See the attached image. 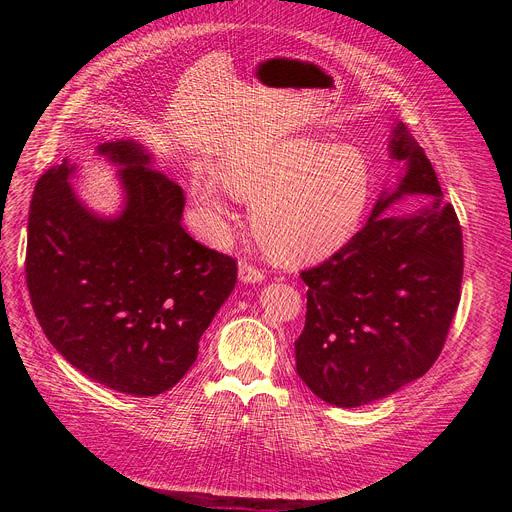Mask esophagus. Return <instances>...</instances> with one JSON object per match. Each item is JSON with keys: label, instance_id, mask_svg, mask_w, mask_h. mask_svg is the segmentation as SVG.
Returning <instances> with one entry per match:
<instances>
[{"label": "esophagus", "instance_id": "obj_1", "mask_svg": "<svg viewBox=\"0 0 512 512\" xmlns=\"http://www.w3.org/2000/svg\"><path fill=\"white\" fill-rule=\"evenodd\" d=\"M238 274H240V280L247 282V284H255V282H261L265 278L261 267H257V265L249 263V261H240Z\"/></svg>", "mask_w": 512, "mask_h": 512}]
</instances>
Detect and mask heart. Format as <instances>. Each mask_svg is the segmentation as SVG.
<instances>
[{
	"mask_svg": "<svg viewBox=\"0 0 512 512\" xmlns=\"http://www.w3.org/2000/svg\"><path fill=\"white\" fill-rule=\"evenodd\" d=\"M226 191L251 203L257 236L288 261L324 259L361 228L373 193L367 157L353 145L299 137L220 166ZM197 195L215 213L226 205L209 178Z\"/></svg>",
	"mask_w": 512,
	"mask_h": 512,
	"instance_id": "1",
	"label": "heart"
}]
</instances>
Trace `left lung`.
Here are the masks:
<instances>
[{"instance_id":"8db88e82","label":"left lung","mask_w":512,"mask_h":512,"mask_svg":"<svg viewBox=\"0 0 512 512\" xmlns=\"http://www.w3.org/2000/svg\"><path fill=\"white\" fill-rule=\"evenodd\" d=\"M392 155L409 170L369 222L324 263L301 272L305 328L297 373L315 396L361 407L421 378L440 357L461 301L463 232L432 161L396 126ZM409 192L432 194L411 219L379 213Z\"/></svg>"}]
</instances>
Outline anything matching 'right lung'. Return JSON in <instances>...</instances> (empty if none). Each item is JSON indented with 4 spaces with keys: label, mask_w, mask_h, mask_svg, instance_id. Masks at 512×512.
Masks as SVG:
<instances>
[{
    "label": "right lung",
    "mask_w": 512,
    "mask_h": 512,
    "mask_svg": "<svg viewBox=\"0 0 512 512\" xmlns=\"http://www.w3.org/2000/svg\"><path fill=\"white\" fill-rule=\"evenodd\" d=\"M124 168L126 209L99 220L80 205L64 159L35 186L26 286L56 351L97 384L132 396L176 386L236 284V259L182 228L184 193L132 143L99 147Z\"/></svg>",
    "instance_id": "add662e5"
}]
</instances>
